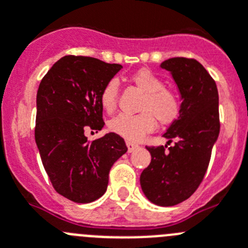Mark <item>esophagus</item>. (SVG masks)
I'll use <instances>...</instances> for the list:
<instances>
[{
	"label": "esophagus",
	"mask_w": 248,
	"mask_h": 248,
	"mask_svg": "<svg viewBox=\"0 0 248 248\" xmlns=\"http://www.w3.org/2000/svg\"><path fill=\"white\" fill-rule=\"evenodd\" d=\"M126 144H127V149H128V153H132V152H135L136 149L138 148V144L132 143V142H128V140L126 142Z\"/></svg>",
	"instance_id": "obj_1"
}]
</instances>
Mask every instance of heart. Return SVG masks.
I'll use <instances>...</instances> for the list:
<instances>
[{
	"label": "heart",
	"instance_id": "b5f03b06",
	"mask_svg": "<svg viewBox=\"0 0 248 248\" xmlns=\"http://www.w3.org/2000/svg\"><path fill=\"white\" fill-rule=\"evenodd\" d=\"M132 80L140 90L146 93L140 106L142 113L128 115L120 113L113 117L108 126L112 132L124 140L137 142L155 127V119L162 124H171L180 112V102L173 91L166 89V82L149 69H140L132 75ZM120 84L116 79L110 80L101 93L100 102L106 112H112L117 106Z\"/></svg>",
	"mask_w": 248,
	"mask_h": 248
}]
</instances>
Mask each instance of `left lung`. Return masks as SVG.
I'll list each match as a JSON object with an SVG mask.
<instances>
[{"instance_id": "8db88e82", "label": "left lung", "mask_w": 248, "mask_h": 248, "mask_svg": "<svg viewBox=\"0 0 248 248\" xmlns=\"http://www.w3.org/2000/svg\"><path fill=\"white\" fill-rule=\"evenodd\" d=\"M180 93V112L164 137L175 143L147 147L151 163L142 171L140 188L151 202L174 206L193 195L202 182L220 132L218 93L206 69L195 59L170 58L160 64Z\"/></svg>"}]
</instances>
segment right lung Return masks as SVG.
Instances as JSON below:
<instances>
[{"label": "right lung", "mask_w": 248, "mask_h": 248, "mask_svg": "<svg viewBox=\"0 0 248 248\" xmlns=\"http://www.w3.org/2000/svg\"><path fill=\"white\" fill-rule=\"evenodd\" d=\"M121 68L65 55L38 88L35 143L54 189L71 202L86 204L104 195L111 167L127 152L124 138L113 132L93 142L84 135L86 128L104 127L100 97Z\"/></svg>", "instance_id": "obj_1"}]
</instances>
